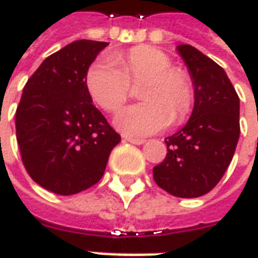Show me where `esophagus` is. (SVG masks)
I'll use <instances>...</instances> for the list:
<instances>
[{"instance_id":"obj_1","label":"esophagus","mask_w":258,"mask_h":258,"mask_svg":"<svg viewBox=\"0 0 258 258\" xmlns=\"http://www.w3.org/2000/svg\"><path fill=\"white\" fill-rule=\"evenodd\" d=\"M124 141H128L131 144H136V146H140V144H143L144 143V140L143 138H133V137H127V136H124Z\"/></svg>"}]
</instances>
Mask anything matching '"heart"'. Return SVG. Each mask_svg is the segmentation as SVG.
<instances>
[{"label":"heart","mask_w":258,"mask_h":258,"mask_svg":"<svg viewBox=\"0 0 258 258\" xmlns=\"http://www.w3.org/2000/svg\"><path fill=\"white\" fill-rule=\"evenodd\" d=\"M138 104L115 117L127 136L141 137L180 122L190 112L194 84L190 74L174 67L173 59L154 47H134L127 52L101 55L85 73V87L93 101L107 112H117L127 101L130 84H138Z\"/></svg>","instance_id":"obj_1"}]
</instances>
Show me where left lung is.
Masks as SVG:
<instances>
[{"label":"left lung","mask_w":258,"mask_h":258,"mask_svg":"<svg viewBox=\"0 0 258 258\" xmlns=\"http://www.w3.org/2000/svg\"><path fill=\"white\" fill-rule=\"evenodd\" d=\"M177 51L194 84V108L187 124L165 138L167 156L153 168V177L171 196L194 199L213 190L233 160L240 98L217 62L188 44Z\"/></svg>","instance_id":"obj_1"}]
</instances>
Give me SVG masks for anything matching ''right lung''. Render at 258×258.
I'll use <instances>...</instances> for the list:
<instances>
[{
  "label": "right lung",
  "instance_id": "add662e5",
  "mask_svg": "<svg viewBox=\"0 0 258 258\" xmlns=\"http://www.w3.org/2000/svg\"><path fill=\"white\" fill-rule=\"evenodd\" d=\"M108 42L74 41L47 57L24 87L15 112L23 164L34 181L71 196L101 180L121 141L93 104L85 73Z\"/></svg>",
  "mask_w": 258,
  "mask_h": 258
}]
</instances>
